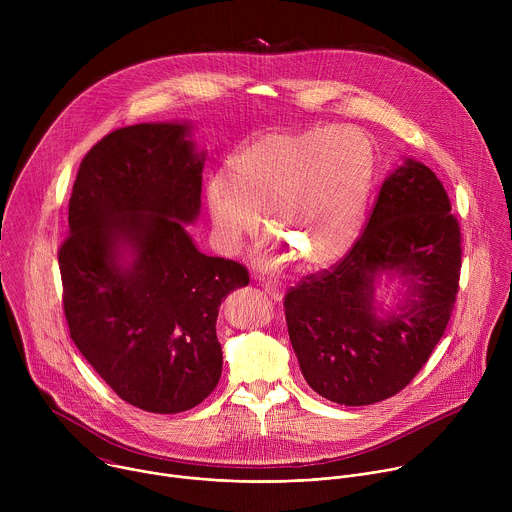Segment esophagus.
Here are the masks:
<instances>
[{
	"mask_svg": "<svg viewBox=\"0 0 512 512\" xmlns=\"http://www.w3.org/2000/svg\"><path fill=\"white\" fill-rule=\"evenodd\" d=\"M263 289L267 291L271 300H281L283 298V285L279 281H265Z\"/></svg>",
	"mask_w": 512,
	"mask_h": 512,
	"instance_id": "obj_1",
	"label": "esophagus"
}]
</instances>
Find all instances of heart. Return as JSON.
Wrapping results in <instances>:
<instances>
[{
    "label": "heart",
    "instance_id": "b5f03b06",
    "mask_svg": "<svg viewBox=\"0 0 512 512\" xmlns=\"http://www.w3.org/2000/svg\"><path fill=\"white\" fill-rule=\"evenodd\" d=\"M375 176L371 139L354 127L259 135L206 192L212 225L237 247L259 227L298 263L320 269L352 245Z\"/></svg>",
    "mask_w": 512,
    "mask_h": 512
}]
</instances>
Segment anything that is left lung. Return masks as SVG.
<instances>
[{
    "label": "left lung",
    "mask_w": 512,
    "mask_h": 512,
    "mask_svg": "<svg viewBox=\"0 0 512 512\" xmlns=\"http://www.w3.org/2000/svg\"><path fill=\"white\" fill-rule=\"evenodd\" d=\"M444 184L407 160L381 186L369 221L330 269L306 275L283 298L291 346L308 385L340 405H373L423 369L454 312L462 233ZM410 277L401 313L376 316L374 279Z\"/></svg>",
    "instance_id": "left-lung-1"
}]
</instances>
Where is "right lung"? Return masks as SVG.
<instances>
[{
  "mask_svg": "<svg viewBox=\"0 0 512 512\" xmlns=\"http://www.w3.org/2000/svg\"><path fill=\"white\" fill-rule=\"evenodd\" d=\"M188 125L107 133L83 158L58 249L72 342L127 403L180 413L218 385V306L249 283L245 265L196 249L184 223L200 210L202 158ZM132 251L123 268L120 249Z\"/></svg>",
  "mask_w": 512,
  "mask_h": 512,
  "instance_id": "add662e5",
  "label": "right lung"
}]
</instances>
